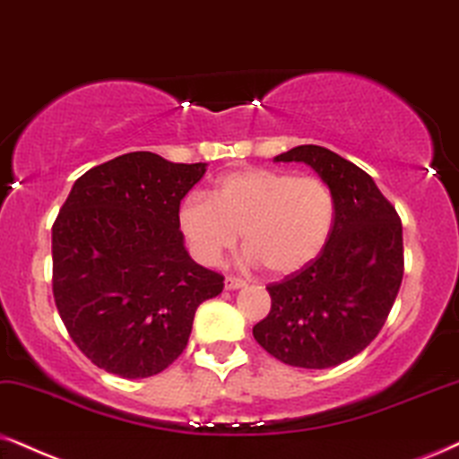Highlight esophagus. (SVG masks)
Returning a JSON list of instances; mask_svg holds the SVG:
<instances>
[{
  "label": "esophagus",
  "instance_id": "obj_1",
  "mask_svg": "<svg viewBox=\"0 0 459 459\" xmlns=\"http://www.w3.org/2000/svg\"><path fill=\"white\" fill-rule=\"evenodd\" d=\"M243 286H246V281H243V280H239V277H226V280H224V288L226 290H237V288H243Z\"/></svg>",
  "mask_w": 459,
  "mask_h": 459
}]
</instances>
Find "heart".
Segmentation results:
<instances>
[{
  "mask_svg": "<svg viewBox=\"0 0 459 459\" xmlns=\"http://www.w3.org/2000/svg\"><path fill=\"white\" fill-rule=\"evenodd\" d=\"M336 196L326 179L286 169H241L220 176L210 199L182 201L178 224L193 256L216 264L241 233L249 263L271 275L311 264L333 237Z\"/></svg>",
  "mask_w": 459,
  "mask_h": 459,
  "instance_id": "1",
  "label": "heart"
}]
</instances>
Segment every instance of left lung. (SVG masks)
Returning <instances> with one entry per match:
<instances>
[{"label":"left lung","mask_w":459,"mask_h":459,"mask_svg":"<svg viewBox=\"0 0 459 459\" xmlns=\"http://www.w3.org/2000/svg\"><path fill=\"white\" fill-rule=\"evenodd\" d=\"M275 160L307 162L326 179L336 222L320 256L266 286L271 311L252 333L283 364L330 368L384 328L403 283V224L373 178L328 148L297 146Z\"/></svg>","instance_id":"1"}]
</instances>
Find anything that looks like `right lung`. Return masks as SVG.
I'll return each mask as SVG.
<instances>
[{
	"instance_id": "obj_1",
	"label": "right lung",
	"mask_w": 459,
	"mask_h": 459,
	"mask_svg": "<svg viewBox=\"0 0 459 459\" xmlns=\"http://www.w3.org/2000/svg\"><path fill=\"white\" fill-rule=\"evenodd\" d=\"M203 173L205 162L129 152L75 179L52 224V294L95 367L160 373L186 350L196 307L222 292L224 277L188 256L178 224Z\"/></svg>"
}]
</instances>
